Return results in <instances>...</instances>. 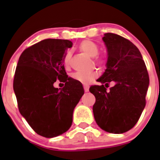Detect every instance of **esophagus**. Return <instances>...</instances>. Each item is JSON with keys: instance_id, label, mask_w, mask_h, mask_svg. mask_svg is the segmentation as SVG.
Returning <instances> with one entry per match:
<instances>
[{"instance_id": "obj_1", "label": "esophagus", "mask_w": 160, "mask_h": 160, "mask_svg": "<svg viewBox=\"0 0 160 160\" xmlns=\"http://www.w3.org/2000/svg\"><path fill=\"white\" fill-rule=\"evenodd\" d=\"M84 90L86 92H88L89 91V87L87 85H84Z\"/></svg>"}]
</instances>
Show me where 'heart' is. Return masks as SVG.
<instances>
[{
  "label": "heart",
  "instance_id": "b5f03b06",
  "mask_svg": "<svg viewBox=\"0 0 160 160\" xmlns=\"http://www.w3.org/2000/svg\"><path fill=\"white\" fill-rule=\"evenodd\" d=\"M79 48L82 51L87 53L90 57H96L98 53H99V47L95 42L90 40H85L82 42L79 45ZM70 59H71V51L67 50L64 55V65L66 68H69L70 66ZM95 62L100 66H104L106 64V59L102 57H98L95 58ZM98 75V73L96 71H90L88 73H82V72H75L71 75L73 79L78 80L82 83H89L92 80H94Z\"/></svg>",
  "mask_w": 160,
  "mask_h": 160
}]
</instances>
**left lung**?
Segmentation results:
<instances>
[{
  "mask_svg": "<svg viewBox=\"0 0 160 160\" xmlns=\"http://www.w3.org/2000/svg\"><path fill=\"white\" fill-rule=\"evenodd\" d=\"M102 40L108 52L107 70L93 85L95 97L93 112L97 124L114 134L127 132L135 127L146 105L149 75L138 48L128 39L112 32ZM110 82L115 85L107 91Z\"/></svg>",
  "mask_w": 160,
  "mask_h": 160,
  "instance_id": "obj_1",
  "label": "left lung"
}]
</instances>
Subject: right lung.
<instances>
[{
	"mask_svg": "<svg viewBox=\"0 0 160 160\" xmlns=\"http://www.w3.org/2000/svg\"><path fill=\"white\" fill-rule=\"evenodd\" d=\"M72 45L62 39L41 41L22 52L15 70L13 90L20 113L46 138L69 130L73 109L84 94L82 83L68 77L65 70L64 55ZM57 79L65 82L63 88L53 87Z\"/></svg>",
	"mask_w": 160,
	"mask_h": 160,
	"instance_id": "obj_1",
	"label": "right lung"
}]
</instances>
